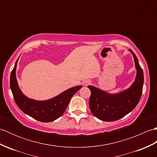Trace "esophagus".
<instances>
[{
    "label": "esophagus",
    "instance_id": "1",
    "mask_svg": "<svg viewBox=\"0 0 157 157\" xmlns=\"http://www.w3.org/2000/svg\"><path fill=\"white\" fill-rule=\"evenodd\" d=\"M90 83H91V82L90 81L89 79H87V80H85V81L83 82L82 84H83V85H84V86H88V85H89L90 84Z\"/></svg>",
    "mask_w": 157,
    "mask_h": 157
}]
</instances>
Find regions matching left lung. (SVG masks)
Here are the masks:
<instances>
[{"label":"left lung","instance_id":"1","mask_svg":"<svg viewBox=\"0 0 157 157\" xmlns=\"http://www.w3.org/2000/svg\"><path fill=\"white\" fill-rule=\"evenodd\" d=\"M129 51L134 56L137 70L135 81L129 88L119 94H110L92 86H88L91 91L90 109L92 114L102 121H113L123 117L135 109L140 100L144 73L134 52L130 49Z\"/></svg>","mask_w":157,"mask_h":157}]
</instances>
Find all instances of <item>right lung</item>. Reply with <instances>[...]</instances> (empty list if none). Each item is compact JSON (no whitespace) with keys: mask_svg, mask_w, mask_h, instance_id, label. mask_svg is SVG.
<instances>
[{"mask_svg":"<svg viewBox=\"0 0 157 157\" xmlns=\"http://www.w3.org/2000/svg\"><path fill=\"white\" fill-rule=\"evenodd\" d=\"M18 59L15 62L10 77V86L18 107L26 115L41 122H51L60 117L64 113L72 96L82 86H78L67 90L56 97L47 101H38L29 98L23 94L17 81L15 71Z\"/></svg>","mask_w":157,"mask_h":157,"instance_id":"1","label":"right lung"}]
</instances>
